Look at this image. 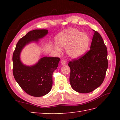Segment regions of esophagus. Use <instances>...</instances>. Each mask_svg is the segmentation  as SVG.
I'll use <instances>...</instances> for the list:
<instances>
[{"mask_svg":"<svg viewBox=\"0 0 120 120\" xmlns=\"http://www.w3.org/2000/svg\"><path fill=\"white\" fill-rule=\"evenodd\" d=\"M60 63L62 65H66L67 64V61L64 60H61Z\"/></svg>","mask_w":120,"mask_h":120,"instance_id":"esophagus-1","label":"esophagus"}]
</instances>
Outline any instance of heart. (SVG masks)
Masks as SVG:
<instances>
[{
  "label": "heart",
  "mask_w": 120,
  "mask_h": 120,
  "mask_svg": "<svg viewBox=\"0 0 120 120\" xmlns=\"http://www.w3.org/2000/svg\"><path fill=\"white\" fill-rule=\"evenodd\" d=\"M58 45L66 48L68 56L72 59H78L83 56L88 50L90 44V38L85 32H81L75 28H68L58 34L56 38ZM57 51L61 49L54 45Z\"/></svg>",
  "instance_id": "heart-1"
}]
</instances>
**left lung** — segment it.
<instances>
[{
    "label": "left lung",
    "mask_w": 120,
    "mask_h": 120,
    "mask_svg": "<svg viewBox=\"0 0 120 120\" xmlns=\"http://www.w3.org/2000/svg\"><path fill=\"white\" fill-rule=\"evenodd\" d=\"M94 31L89 51L68 64L71 69V86L78 93H89L99 87L108 68L107 47L100 34Z\"/></svg>",
    "instance_id": "1"
}]
</instances>
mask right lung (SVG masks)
I'll use <instances>...</instances> for the list:
<instances>
[{
    "instance_id": "right-lung-1",
    "label": "right lung",
    "mask_w": 120,
    "mask_h": 120,
    "mask_svg": "<svg viewBox=\"0 0 120 120\" xmlns=\"http://www.w3.org/2000/svg\"><path fill=\"white\" fill-rule=\"evenodd\" d=\"M48 34L47 30H35L28 32L17 43L13 53V74L15 81L24 91L30 96L40 97L52 89V74L59 66V57L45 56L31 66L24 64L20 55L22 49L31 42L38 43Z\"/></svg>"
}]
</instances>
